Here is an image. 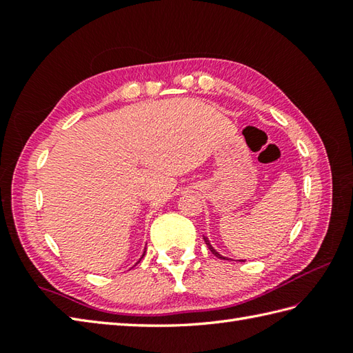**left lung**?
<instances>
[{
    "mask_svg": "<svg viewBox=\"0 0 353 353\" xmlns=\"http://www.w3.org/2000/svg\"><path fill=\"white\" fill-rule=\"evenodd\" d=\"M203 239H205V243H206V245L209 247V250H211V252H212V254H215V256H216V258H220V259H226V258H224V256H221V254H220L219 252H216V250L214 249V247L211 245V243H209V239H208L206 236H203Z\"/></svg>",
    "mask_w": 353,
    "mask_h": 353,
    "instance_id": "1",
    "label": "left lung"
}]
</instances>
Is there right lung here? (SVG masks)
Returning <instances> with one entry per match:
<instances>
[{"instance_id":"obj_1","label":"right lung","mask_w":353,"mask_h":353,"mask_svg":"<svg viewBox=\"0 0 353 353\" xmlns=\"http://www.w3.org/2000/svg\"><path fill=\"white\" fill-rule=\"evenodd\" d=\"M144 254H145V252H144ZM144 254H142V256H144Z\"/></svg>"}]
</instances>
